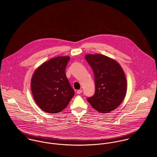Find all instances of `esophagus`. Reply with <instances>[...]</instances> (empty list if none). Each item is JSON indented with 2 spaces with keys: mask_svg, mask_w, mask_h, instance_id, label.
Segmentation results:
<instances>
[{
  "mask_svg": "<svg viewBox=\"0 0 157 157\" xmlns=\"http://www.w3.org/2000/svg\"><path fill=\"white\" fill-rule=\"evenodd\" d=\"M82 92H83V90H82V89H79V90H78L77 91V94H80L82 93Z\"/></svg>",
  "mask_w": 157,
  "mask_h": 157,
  "instance_id": "obj_1",
  "label": "esophagus"
}]
</instances>
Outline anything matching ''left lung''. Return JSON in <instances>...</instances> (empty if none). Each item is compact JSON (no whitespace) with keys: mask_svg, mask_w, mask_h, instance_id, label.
<instances>
[{"mask_svg":"<svg viewBox=\"0 0 157 157\" xmlns=\"http://www.w3.org/2000/svg\"><path fill=\"white\" fill-rule=\"evenodd\" d=\"M92 68L95 91L87 98L92 107L101 113H109L117 107L127 92V80L121 67L114 60L102 55H86Z\"/></svg>","mask_w":157,"mask_h":157,"instance_id":"left-lung-1","label":"left lung"}]
</instances>
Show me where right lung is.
Masks as SVG:
<instances>
[{
	"mask_svg": "<svg viewBox=\"0 0 157 157\" xmlns=\"http://www.w3.org/2000/svg\"><path fill=\"white\" fill-rule=\"evenodd\" d=\"M70 57H55L37 68L31 80L33 97L39 107L49 113H57L68 105L74 95L65 69Z\"/></svg>",
	"mask_w": 157,
	"mask_h": 157,
	"instance_id": "1",
	"label": "right lung"
}]
</instances>
